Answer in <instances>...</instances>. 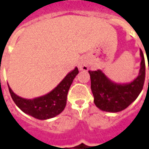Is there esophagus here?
<instances>
[{"mask_svg":"<svg viewBox=\"0 0 149 149\" xmlns=\"http://www.w3.org/2000/svg\"><path fill=\"white\" fill-rule=\"evenodd\" d=\"M78 68L80 70H84V71H86L88 69V61L85 60H81L78 63Z\"/></svg>","mask_w":149,"mask_h":149,"instance_id":"esophagus-1","label":"esophagus"}]
</instances>
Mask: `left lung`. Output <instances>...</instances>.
<instances>
[{
	"mask_svg": "<svg viewBox=\"0 0 149 149\" xmlns=\"http://www.w3.org/2000/svg\"><path fill=\"white\" fill-rule=\"evenodd\" d=\"M140 56L141 61L139 74L130 83H116L101 69L89 70L94 102L100 110L111 113L119 112L125 110L138 97L145 77V58L141 49H140Z\"/></svg>",
	"mask_w": 149,
	"mask_h": 149,
	"instance_id": "left-lung-1",
	"label": "left lung"
}]
</instances>
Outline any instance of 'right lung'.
<instances>
[{"mask_svg": "<svg viewBox=\"0 0 149 149\" xmlns=\"http://www.w3.org/2000/svg\"><path fill=\"white\" fill-rule=\"evenodd\" d=\"M79 73L77 67L69 72L56 88L49 93L35 99H24L15 94L8 85L11 96L16 106L25 114L39 120H47L61 114L66 106L67 94L72 81Z\"/></svg>", "mask_w": 149, "mask_h": 149, "instance_id": "add662e5", "label": "right lung"}]
</instances>
